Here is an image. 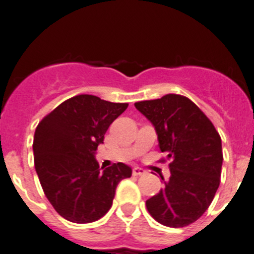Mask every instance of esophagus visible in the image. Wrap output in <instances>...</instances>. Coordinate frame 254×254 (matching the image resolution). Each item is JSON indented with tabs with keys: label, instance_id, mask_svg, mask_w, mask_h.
<instances>
[{
	"label": "esophagus",
	"instance_id": "esophagus-1",
	"mask_svg": "<svg viewBox=\"0 0 254 254\" xmlns=\"http://www.w3.org/2000/svg\"><path fill=\"white\" fill-rule=\"evenodd\" d=\"M145 173H146V170H143L142 168H138V167H136V168H133V169H132V174H133L134 177H140V176H143V174H145Z\"/></svg>",
	"mask_w": 254,
	"mask_h": 254
}]
</instances>
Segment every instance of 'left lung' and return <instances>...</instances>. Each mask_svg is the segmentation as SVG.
<instances>
[{
    "label": "left lung",
    "instance_id": "left-lung-1",
    "mask_svg": "<svg viewBox=\"0 0 254 254\" xmlns=\"http://www.w3.org/2000/svg\"><path fill=\"white\" fill-rule=\"evenodd\" d=\"M134 107L154 125L159 147L170 160V178L147 199V211L169 228L190 225L202 216L219 188L223 165L219 132L187 96L167 94Z\"/></svg>",
    "mask_w": 254,
    "mask_h": 254
}]
</instances>
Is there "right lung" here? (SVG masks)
Returning a JSON list of instances; mask_svg holds the SVG:
<instances>
[{"instance_id":"1","label":"right lung","mask_w":254,"mask_h":254,"mask_svg":"<svg viewBox=\"0 0 254 254\" xmlns=\"http://www.w3.org/2000/svg\"><path fill=\"white\" fill-rule=\"evenodd\" d=\"M127 107L81 94L61 103L37 126L35 170L48 201L68 221L87 224L104 216L118 183L131 177L126 164L102 172L94 159L109 126Z\"/></svg>"}]
</instances>
